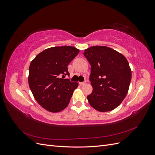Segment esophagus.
I'll use <instances>...</instances> for the list:
<instances>
[{
    "label": "esophagus",
    "mask_w": 155,
    "mask_h": 155,
    "mask_svg": "<svg viewBox=\"0 0 155 155\" xmlns=\"http://www.w3.org/2000/svg\"><path fill=\"white\" fill-rule=\"evenodd\" d=\"M86 84V81H84V82H80L79 83V85H80L81 86H83L84 85H85Z\"/></svg>",
    "instance_id": "esophagus-1"
}]
</instances>
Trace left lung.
Masks as SVG:
<instances>
[{"instance_id": "left-lung-1", "label": "left lung", "mask_w": 155, "mask_h": 155, "mask_svg": "<svg viewBox=\"0 0 155 155\" xmlns=\"http://www.w3.org/2000/svg\"><path fill=\"white\" fill-rule=\"evenodd\" d=\"M84 55L90 63V81L93 90L87 100L100 112L118 107L128 92L131 70L124 56L105 46H91Z\"/></svg>"}]
</instances>
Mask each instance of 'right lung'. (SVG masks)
I'll use <instances>...</instances> for the list:
<instances>
[{
  "label": "right lung",
  "mask_w": 155,
  "mask_h": 155,
  "mask_svg": "<svg viewBox=\"0 0 155 155\" xmlns=\"http://www.w3.org/2000/svg\"><path fill=\"white\" fill-rule=\"evenodd\" d=\"M79 50L70 46H55L43 50L29 67L28 83L35 100L46 110L58 112L67 107L78 83L69 79L68 65Z\"/></svg>",
  "instance_id": "add662e5"
}]
</instances>
